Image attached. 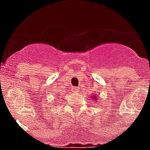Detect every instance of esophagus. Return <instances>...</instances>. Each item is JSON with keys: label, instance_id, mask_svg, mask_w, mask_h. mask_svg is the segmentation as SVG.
<instances>
[{"label": "esophagus", "instance_id": "1", "mask_svg": "<svg viewBox=\"0 0 150 150\" xmlns=\"http://www.w3.org/2000/svg\"><path fill=\"white\" fill-rule=\"evenodd\" d=\"M71 91H72L73 93H76L78 92H79V89L78 87H72V88H71Z\"/></svg>", "mask_w": 150, "mask_h": 150}]
</instances>
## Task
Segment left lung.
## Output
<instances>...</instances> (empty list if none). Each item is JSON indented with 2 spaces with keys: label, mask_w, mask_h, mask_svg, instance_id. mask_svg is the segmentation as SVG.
Here are the masks:
<instances>
[{
  "label": "left lung",
  "mask_w": 150,
  "mask_h": 150,
  "mask_svg": "<svg viewBox=\"0 0 150 150\" xmlns=\"http://www.w3.org/2000/svg\"><path fill=\"white\" fill-rule=\"evenodd\" d=\"M92 97H93V99H92V100H94V101H96V100H97V97H96L95 95H93V96H92Z\"/></svg>",
  "instance_id": "1"
}]
</instances>
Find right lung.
I'll return each instance as SVG.
<instances>
[{"label": "right lung", "mask_w": 150, "mask_h": 150, "mask_svg": "<svg viewBox=\"0 0 150 150\" xmlns=\"http://www.w3.org/2000/svg\"><path fill=\"white\" fill-rule=\"evenodd\" d=\"M58 99H59V98H58Z\"/></svg>", "instance_id": "obj_1"}]
</instances>
